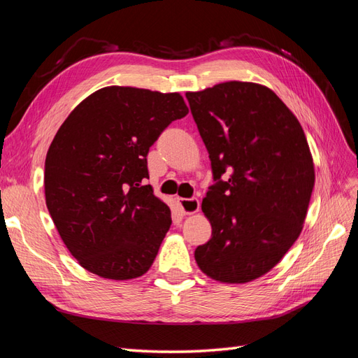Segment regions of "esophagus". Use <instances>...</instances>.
<instances>
[{
	"label": "esophagus",
	"instance_id": "34e87169",
	"mask_svg": "<svg viewBox=\"0 0 358 358\" xmlns=\"http://www.w3.org/2000/svg\"><path fill=\"white\" fill-rule=\"evenodd\" d=\"M181 211L185 214H195L199 211V199L198 198H187V199H178Z\"/></svg>",
	"mask_w": 358,
	"mask_h": 358
}]
</instances>
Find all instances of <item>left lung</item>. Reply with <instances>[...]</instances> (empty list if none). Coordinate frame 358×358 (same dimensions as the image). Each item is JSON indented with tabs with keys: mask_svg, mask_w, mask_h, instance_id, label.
I'll return each mask as SVG.
<instances>
[{
	"mask_svg": "<svg viewBox=\"0 0 358 358\" xmlns=\"http://www.w3.org/2000/svg\"><path fill=\"white\" fill-rule=\"evenodd\" d=\"M186 97L214 180L202 201L213 232L195 250L198 267L224 283L258 279L303 229L315 185L304 131L259 84L231 80Z\"/></svg>",
	"mask_w": 358,
	"mask_h": 358,
	"instance_id": "left-lung-1",
	"label": "left lung"
}]
</instances>
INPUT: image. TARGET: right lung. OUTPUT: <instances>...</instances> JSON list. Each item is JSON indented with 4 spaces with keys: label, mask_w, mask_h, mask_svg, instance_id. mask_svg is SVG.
Segmentation results:
<instances>
[{
    "label": "right lung",
    "mask_w": 358,
    "mask_h": 358,
    "mask_svg": "<svg viewBox=\"0 0 358 358\" xmlns=\"http://www.w3.org/2000/svg\"><path fill=\"white\" fill-rule=\"evenodd\" d=\"M187 112L178 93L105 87L58 129L45 162L46 207L85 270L129 280L151 267L172 220L169 207L144 185L147 155Z\"/></svg>",
    "instance_id": "right-lung-1"
}]
</instances>
